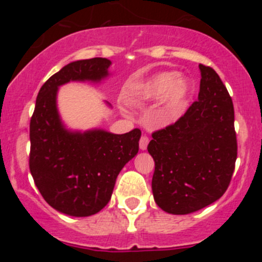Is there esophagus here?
<instances>
[{"instance_id": "1", "label": "esophagus", "mask_w": 262, "mask_h": 262, "mask_svg": "<svg viewBox=\"0 0 262 262\" xmlns=\"http://www.w3.org/2000/svg\"><path fill=\"white\" fill-rule=\"evenodd\" d=\"M148 143H149V138H148L146 134H143V136L141 137V139H139V148H141L142 150L147 149Z\"/></svg>"}]
</instances>
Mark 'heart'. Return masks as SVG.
Returning <instances> with one entry per match:
<instances>
[{"label":"heart","mask_w":262,"mask_h":262,"mask_svg":"<svg viewBox=\"0 0 262 262\" xmlns=\"http://www.w3.org/2000/svg\"><path fill=\"white\" fill-rule=\"evenodd\" d=\"M191 96V84L176 72H161L130 87L126 99L132 104L156 101L161 99L158 118L162 121H175L184 114Z\"/></svg>","instance_id":"1"}]
</instances>
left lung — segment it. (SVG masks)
I'll return each instance as SVG.
<instances>
[{"instance_id":"1","label":"left lung","mask_w":262,"mask_h":262,"mask_svg":"<svg viewBox=\"0 0 262 262\" xmlns=\"http://www.w3.org/2000/svg\"><path fill=\"white\" fill-rule=\"evenodd\" d=\"M199 70L198 101L176 123L155 132L147 148L155 160L153 198L171 214L196 212L218 200L237 158L231 96L212 67Z\"/></svg>"}]
</instances>
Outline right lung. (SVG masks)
Listing matches in <instances>:
<instances>
[{
	"mask_svg": "<svg viewBox=\"0 0 262 262\" xmlns=\"http://www.w3.org/2000/svg\"><path fill=\"white\" fill-rule=\"evenodd\" d=\"M106 58L76 60L41 86L30 120L29 167L50 207L71 216L96 214L109 203L121 168L138 153L141 130L113 134L101 129L71 132L57 109L58 87L71 81L100 82Z\"/></svg>",
	"mask_w": 262,
	"mask_h": 262,
	"instance_id": "right-lung-1",
	"label": "right lung"
}]
</instances>
